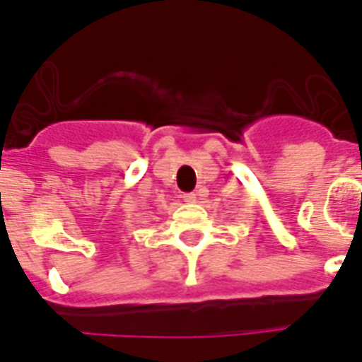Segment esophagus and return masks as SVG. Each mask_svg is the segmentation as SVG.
Listing matches in <instances>:
<instances>
[{
    "label": "esophagus",
    "mask_w": 362,
    "mask_h": 362,
    "mask_svg": "<svg viewBox=\"0 0 362 362\" xmlns=\"http://www.w3.org/2000/svg\"><path fill=\"white\" fill-rule=\"evenodd\" d=\"M184 202L195 203V194H184Z\"/></svg>",
    "instance_id": "esophagus-1"
}]
</instances>
